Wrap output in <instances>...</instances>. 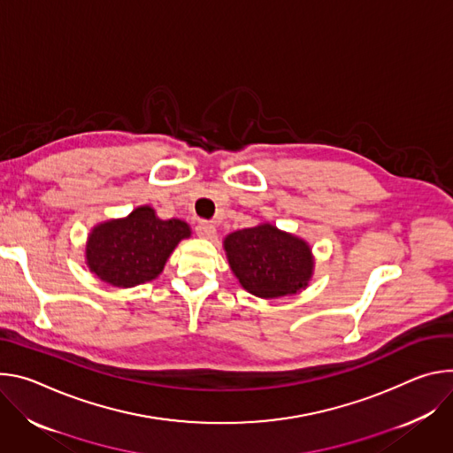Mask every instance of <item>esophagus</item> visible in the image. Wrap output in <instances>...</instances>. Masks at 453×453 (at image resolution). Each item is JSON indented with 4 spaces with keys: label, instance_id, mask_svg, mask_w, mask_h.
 Wrapping results in <instances>:
<instances>
[{
    "label": "esophagus",
    "instance_id": "34e87169",
    "mask_svg": "<svg viewBox=\"0 0 453 453\" xmlns=\"http://www.w3.org/2000/svg\"><path fill=\"white\" fill-rule=\"evenodd\" d=\"M196 234L199 237H203V239H212V237H216V226L212 223H209V221H201L196 226Z\"/></svg>",
    "mask_w": 453,
    "mask_h": 453
}]
</instances>
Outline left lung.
<instances>
[{
	"label": "left lung",
	"instance_id": "1",
	"mask_svg": "<svg viewBox=\"0 0 453 453\" xmlns=\"http://www.w3.org/2000/svg\"><path fill=\"white\" fill-rule=\"evenodd\" d=\"M223 244L234 275L256 296L295 295L313 275L310 244L270 223L232 232Z\"/></svg>",
	"mask_w": 453,
	"mask_h": 453
}]
</instances>
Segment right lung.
I'll return each mask as SVG.
<instances>
[{"label": "right lung", "instance_id": "1", "mask_svg": "<svg viewBox=\"0 0 453 453\" xmlns=\"http://www.w3.org/2000/svg\"><path fill=\"white\" fill-rule=\"evenodd\" d=\"M190 237L181 219H160L149 205L127 218L93 226L86 242V265L100 280L117 288H133L157 279L173 250Z\"/></svg>", "mask_w": 453, "mask_h": 453}]
</instances>
